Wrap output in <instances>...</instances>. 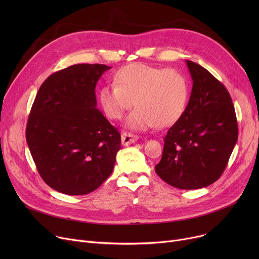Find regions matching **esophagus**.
I'll return each instance as SVG.
<instances>
[{"label":"esophagus","mask_w":259,"mask_h":259,"mask_svg":"<svg viewBox=\"0 0 259 259\" xmlns=\"http://www.w3.org/2000/svg\"><path fill=\"white\" fill-rule=\"evenodd\" d=\"M139 140L138 135H134L129 132H122L121 134V144L124 146H130Z\"/></svg>","instance_id":"34e87169"}]
</instances>
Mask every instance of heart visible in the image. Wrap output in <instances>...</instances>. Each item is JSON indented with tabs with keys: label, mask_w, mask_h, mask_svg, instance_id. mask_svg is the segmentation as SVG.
Segmentation results:
<instances>
[{
	"label": "heart",
	"mask_w": 259,
	"mask_h": 259,
	"mask_svg": "<svg viewBox=\"0 0 259 259\" xmlns=\"http://www.w3.org/2000/svg\"><path fill=\"white\" fill-rule=\"evenodd\" d=\"M114 80L100 89V104L109 118L120 119L134 101L137 108L126 121L132 130L169 127L186 110L189 81L178 70L137 63L120 68Z\"/></svg>",
	"instance_id": "1"
}]
</instances>
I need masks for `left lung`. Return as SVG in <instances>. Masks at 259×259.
I'll return each instance as SVG.
<instances>
[{
    "mask_svg": "<svg viewBox=\"0 0 259 259\" xmlns=\"http://www.w3.org/2000/svg\"><path fill=\"white\" fill-rule=\"evenodd\" d=\"M193 86L182 117L168 130L159 178L172 187L194 190L221 178L238 138L234 106L226 87L200 65L187 61Z\"/></svg>",
    "mask_w": 259,
    "mask_h": 259,
    "instance_id": "left-lung-1",
    "label": "left lung"
}]
</instances>
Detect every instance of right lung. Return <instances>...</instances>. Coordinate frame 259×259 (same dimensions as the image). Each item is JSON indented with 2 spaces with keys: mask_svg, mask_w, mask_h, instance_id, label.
<instances>
[{
  "mask_svg": "<svg viewBox=\"0 0 259 259\" xmlns=\"http://www.w3.org/2000/svg\"><path fill=\"white\" fill-rule=\"evenodd\" d=\"M111 67L77 64L39 87L26 141L44 182L58 192L85 195L113 171L120 134L98 109L95 87Z\"/></svg>",
  "mask_w": 259,
  "mask_h": 259,
  "instance_id": "right-lung-1",
  "label": "right lung"
}]
</instances>
